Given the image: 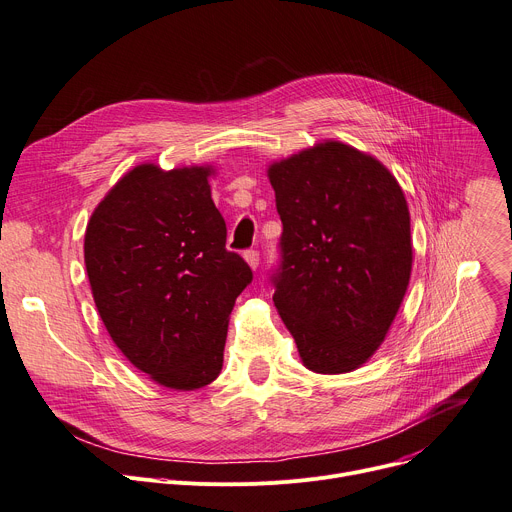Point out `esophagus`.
<instances>
[{
	"label": "esophagus",
	"instance_id": "obj_1",
	"mask_svg": "<svg viewBox=\"0 0 512 512\" xmlns=\"http://www.w3.org/2000/svg\"><path fill=\"white\" fill-rule=\"evenodd\" d=\"M244 258H246V262H248V266H250L252 270H256V268H258V264H260V254H258L256 250H248V252H244Z\"/></svg>",
	"mask_w": 512,
	"mask_h": 512
}]
</instances>
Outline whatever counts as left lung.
<instances>
[{"label": "left lung", "instance_id": "left-lung-1", "mask_svg": "<svg viewBox=\"0 0 512 512\" xmlns=\"http://www.w3.org/2000/svg\"><path fill=\"white\" fill-rule=\"evenodd\" d=\"M268 180L283 221L272 301L309 371H355L385 340L410 283L404 190L340 141L274 162Z\"/></svg>", "mask_w": 512, "mask_h": 512}]
</instances>
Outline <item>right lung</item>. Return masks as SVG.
Masks as SVG:
<instances>
[{
  "mask_svg": "<svg viewBox=\"0 0 512 512\" xmlns=\"http://www.w3.org/2000/svg\"><path fill=\"white\" fill-rule=\"evenodd\" d=\"M211 166L141 164L94 209L84 260L100 318L123 355L155 383L192 391L223 367L229 313L252 283L225 248Z\"/></svg>",
  "mask_w": 512,
  "mask_h": 512,
  "instance_id": "right-lung-1",
  "label": "right lung"
}]
</instances>
